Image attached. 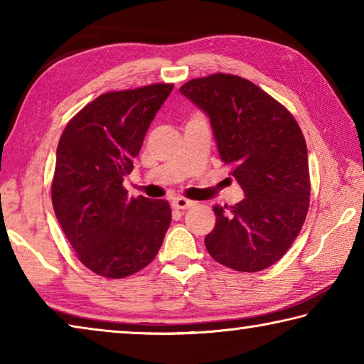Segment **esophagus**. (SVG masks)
Masks as SVG:
<instances>
[{
  "label": "esophagus",
  "mask_w": 364,
  "mask_h": 364,
  "mask_svg": "<svg viewBox=\"0 0 364 364\" xmlns=\"http://www.w3.org/2000/svg\"><path fill=\"white\" fill-rule=\"evenodd\" d=\"M171 205H173L176 210H186V208H191L194 205V202L186 199V197L178 196V197H173V200H171Z\"/></svg>",
  "instance_id": "34e87169"
}]
</instances>
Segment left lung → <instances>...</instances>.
<instances>
[{
	"label": "left lung",
	"instance_id": "8db88e82",
	"mask_svg": "<svg viewBox=\"0 0 364 364\" xmlns=\"http://www.w3.org/2000/svg\"><path fill=\"white\" fill-rule=\"evenodd\" d=\"M180 91L210 117L220 157L245 193L236 205H213L208 254L244 273L271 267L299 236L310 205L306 143L297 120L260 86L231 73L193 78Z\"/></svg>",
	"mask_w": 364,
	"mask_h": 364
}]
</instances>
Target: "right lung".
Returning <instances> with one entry per match:
<instances>
[{"label": "right lung", "instance_id": "1", "mask_svg": "<svg viewBox=\"0 0 364 364\" xmlns=\"http://www.w3.org/2000/svg\"><path fill=\"white\" fill-rule=\"evenodd\" d=\"M173 90L154 83L109 91L72 117L60 134L51 199L78 260L93 273L120 279L156 258L171 221L167 200L128 197L147 128Z\"/></svg>", "mask_w": 364, "mask_h": 364}]
</instances>
